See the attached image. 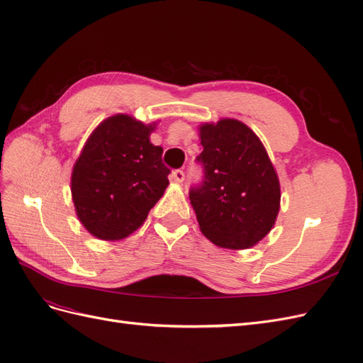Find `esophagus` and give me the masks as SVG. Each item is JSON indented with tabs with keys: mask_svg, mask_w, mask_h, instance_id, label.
Wrapping results in <instances>:
<instances>
[{
	"mask_svg": "<svg viewBox=\"0 0 363 363\" xmlns=\"http://www.w3.org/2000/svg\"><path fill=\"white\" fill-rule=\"evenodd\" d=\"M171 177H172V180H174L175 183H183V180H184V172H183L182 169H175V171L171 174Z\"/></svg>",
	"mask_w": 363,
	"mask_h": 363,
	"instance_id": "obj_1",
	"label": "esophagus"
}]
</instances>
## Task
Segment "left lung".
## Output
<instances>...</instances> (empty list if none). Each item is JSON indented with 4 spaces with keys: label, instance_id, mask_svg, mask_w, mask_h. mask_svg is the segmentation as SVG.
I'll list each match as a JSON object with an SVG mask.
<instances>
[{
    "label": "left lung",
    "instance_id": "1",
    "mask_svg": "<svg viewBox=\"0 0 363 363\" xmlns=\"http://www.w3.org/2000/svg\"><path fill=\"white\" fill-rule=\"evenodd\" d=\"M204 180L189 192L201 233L215 245L247 250L265 238L280 211V182L262 140L233 118L199 127Z\"/></svg>",
    "mask_w": 363,
    "mask_h": 363
}]
</instances>
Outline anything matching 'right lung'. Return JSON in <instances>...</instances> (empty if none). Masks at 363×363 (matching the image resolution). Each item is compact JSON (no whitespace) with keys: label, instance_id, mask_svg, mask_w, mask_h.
Here are the masks:
<instances>
[{"label":"right lung","instance_id":"obj_1","mask_svg":"<svg viewBox=\"0 0 363 363\" xmlns=\"http://www.w3.org/2000/svg\"><path fill=\"white\" fill-rule=\"evenodd\" d=\"M155 128L156 123L147 125L118 113L87 138L74 163L71 194L75 213L92 236L101 240L130 236L168 188L163 148L150 142Z\"/></svg>","mask_w":363,"mask_h":363}]
</instances>
